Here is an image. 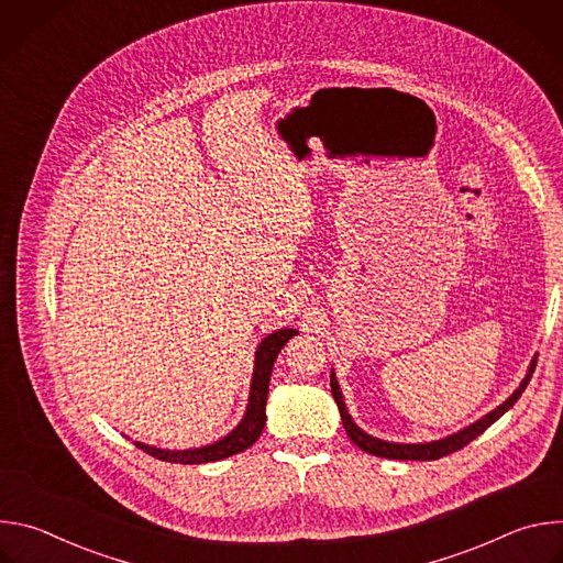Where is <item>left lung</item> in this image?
<instances>
[{"mask_svg":"<svg viewBox=\"0 0 563 563\" xmlns=\"http://www.w3.org/2000/svg\"><path fill=\"white\" fill-rule=\"evenodd\" d=\"M534 365H537V356H532L530 365H528V372L523 376V380L519 383V387L504 400V404L499 408H495L493 412H488L486 417H481L478 421L470 423L467 428L459 430V432H452L443 439H437V441H428V443H396V441H383L378 437H372L367 434L365 430H361L347 406H345V398H343V391H341V385H339V378H336V372L332 369L330 374V385H332V396L336 400L339 406V412H341V419H343V428L347 432V437L361 448L365 450L367 454H374V456H383V459H400V461H434V459H441V456H448L461 448H465L470 441H474L478 434H484L497 419H501L515 404L519 400V396L523 394V389L528 387L530 383V376L534 372Z\"/></svg>","mask_w":563,"mask_h":563,"instance_id":"1","label":"left lung"}]
</instances>
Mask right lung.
<instances>
[{
	"label": "right lung",
	"instance_id": "1",
	"mask_svg": "<svg viewBox=\"0 0 563 563\" xmlns=\"http://www.w3.org/2000/svg\"><path fill=\"white\" fill-rule=\"evenodd\" d=\"M298 330L294 328H283L276 330L272 334H267L258 347H256V358H254V374H252V385H250V398H247V410L240 419V423L224 434L222 439L202 445V448H189V450H165V448H155V445H146L142 441H133L140 450H144L146 454L159 459V461H169V463H211V461H220L227 456H233L238 452H245L247 448H252L267 421L265 408H267V391H269V380H272V369H274V361L278 358L280 350L285 347V343L296 336Z\"/></svg>",
	"mask_w": 563,
	"mask_h": 563
}]
</instances>
